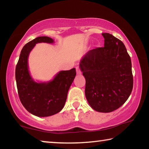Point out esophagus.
Here are the masks:
<instances>
[{
    "instance_id": "34e87169",
    "label": "esophagus",
    "mask_w": 149,
    "mask_h": 149,
    "mask_svg": "<svg viewBox=\"0 0 149 149\" xmlns=\"http://www.w3.org/2000/svg\"><path fill=\"white\" fill-rule=\"evenodd\" d=\"M76 72H77V75H80L81 74V70L79 69V66H77L76 67Z\"/></svg>"
}]
</instances>
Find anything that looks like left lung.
Segmentation results:
<instances>
[{
    "label": "left lung",
    "mask_w": 149,
    "mask_h": 149,
    "mask_svg": "<svg viewBox=\"0 0 149 149\" xmlns=\"http://www.w3.org/2000/svg\"><path fill=\"white\" fill-rule=\"evenodd\" d=\"M104 47L91 50L79 64L85 78V97L93 110L110 112L125 102L132 91V61L124 44L102 33Z\"/></svg>",
    "instance_id": "obj_1"
}]
</instances>
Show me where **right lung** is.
Masks as SVG:
<instances>
[{"instance_id":"add662e5","label":"right lung","mask_w":149,"mask_h":149,"mask_svg":"<svg viewBox=\"0 0 149 149\" xmlns=\"http://www.w3.org/2000/svg\"><path fill=\"white\" fill-rule=\"evenodd\" d=\"M39 42L52 43L54 40L39 37L25 45L16 67V80L19 100L24 108L36 116L47 117L58 113L64 107L76 72L75 68L60 71L49 82H35L29 74L27 60L30 52Z\"/></svg>"}]
</instances>
